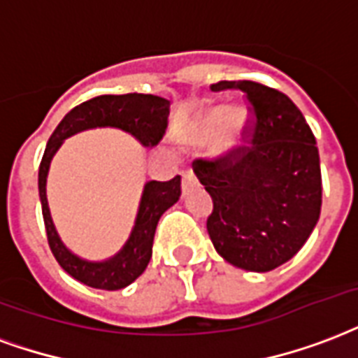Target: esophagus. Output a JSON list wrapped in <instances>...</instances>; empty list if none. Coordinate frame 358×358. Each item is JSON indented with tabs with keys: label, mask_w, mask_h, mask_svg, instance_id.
Masks as SVG:
<instances>
[{
	"label": "esophagus",
	"mask_w": 358,
	"mask_h": 358,
	"mask_svg": "<svg viewBox=\"0 0 358 358\" xmlns=\"http://www.w3.org/2000/svg\"><path fill=\"white\" fill-rule=\"evenodd\" d=\"M190 185H196V176H194L192 170H187L182 173V192H187Z\"/></svg>",
	"instance_id": "1"
}]
</instances>
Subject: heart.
Here are the masks:
<instances>
[{
	"instance_id": "heart-1",
	"label": "heart",
	"mask_w": 358,
	"mask_h": 358,
	"mask_svg": "<svg viewBox=\"0 0 358 358\" xmlns=\"http://www.w3.org/2000/svg\"><path fill=\"white\" fill-rule=\"evenodd\" d=\"M215 140V153L218 157H231L239 153L248 141V112L245 108H228L224 104L209 106L199 113L192 127V138L198 141Z\"/></svg>"
}]
</instances>
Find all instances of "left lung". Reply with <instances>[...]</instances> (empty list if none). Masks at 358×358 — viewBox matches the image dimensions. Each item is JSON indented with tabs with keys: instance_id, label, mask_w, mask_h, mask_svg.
Returning a JSON list of instances; mask_svg holds the SVG:
<instances>
[{
	"instance_id": "left-lung-1",
	"label": "left lung",
	"mask_w": 358,
	"mask_h": 358,
	"mask_svg": "<svg viewBox=\"0 0 358 358\" xmlns=\"http://www.w3.org/2000/svg\"><path fill=\"white\" fill-rule=\"evenodd\" d=\"M254 106L250 148L218 160H194V173L213 198L207 231L215 250L234 267L267 273L297 254L321 213L320 151L292 99L241 80Z\"/></svg>"
}]
</instances>
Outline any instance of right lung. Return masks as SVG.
Masks as SVG:
<instances>
[{
	"mask_svg": "<svg viewBox=\"0 0 358 358\" xmlns=\"http://www.w3.org/2000/svg\"><path fill=\"white\" fill-rule=\"evenodd\" d=\"M168 115H170V101L162 96L141 95V93L101 95L73 108L55 127L54 134L50 136L38 168V198L43 205L44 226L48 235L50 250L57 263L63 267V271H66L82 284L95 289L115 292L132 284L145 271L149 259L153 256L157 224L181 196V176H176L171 181L166 182H145L141 190L134 226L127 243L112 257L102 262H91L74 254L61 241L52 220L48 198H46V179H48L52 159L66 138L78 134L82 130L99 129V127L124 130L130 136H134L143 148H155L164 136Z\"/></svg>",
	"mask_w": 358,
	"mask_h": 358,
	"instance_id": "add662e5",
	"label": "right lung"
}]
</instances>
